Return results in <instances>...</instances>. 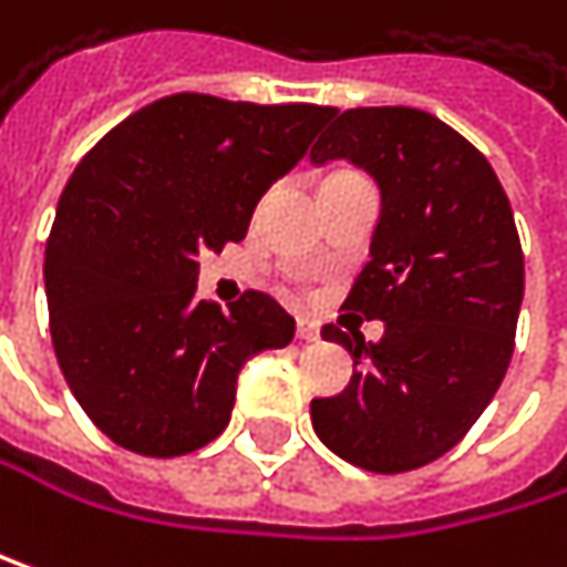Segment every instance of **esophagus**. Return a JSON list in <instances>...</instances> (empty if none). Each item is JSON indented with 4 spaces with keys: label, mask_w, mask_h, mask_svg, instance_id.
Listing matches in <instances>:
<instances>
[{
    "label": "esophagus",
    "mask_w": 567,
    "mask_h": 567,
    "mask_svg": "<svg viewBox=\"0 0 567 567\" xmlns=\"http://www.w3.org/2000/svg\"><path fill=\"white\" fill-rule=\"evenodd\" d=\"M322 339V329H319V322H312V319H302L299 322V342L302 346H316Z\"/></svg>",
    "instance_id": "34e87169"
}]
</instances>
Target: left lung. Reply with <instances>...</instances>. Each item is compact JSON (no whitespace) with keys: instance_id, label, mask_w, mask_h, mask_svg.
I'll return each instance as SVG.
<instances>
[{"instance_id":"8db88e82","label":"left lung","mask_w":567,"mask_h":567,"mask_svg":"<svg viewBox=\"0 0 567 567\" xmlns=\"http://www.w3.org/2000/svg\"><path fill=\"white\" fill-rule=\"evenodd\" d=\"M332 158L365 168L382 195L342 309L385 322V336L322 329L362 372L312 399V429L365 472H412L465 439L508 372L525 296L515 215L488 158L422 109L342 112L312 148L316 165Z\"/></svg>"}]
</instances>
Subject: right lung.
Segmentation results:
<instances>
[{
  "label": "right lung",
  "instance_id": "right-lung-1",
  "mask_svg": "<svg viewBox=\"0 0 567 567\" xmlns=\"http://www.w3.org/2000/svg\"><path fill=\"white\" fill-rule=\"evenodd\" d=\"M329 105L165 95L72 172L45 241L59 369L102 435L175 458L218 439L241 365L296 319L265 292L198 302V255L241 241L258 198L309 152Z\"/></svg>",
  "mask_w": 567,
  "mask_h": 567
}]
</instances>
